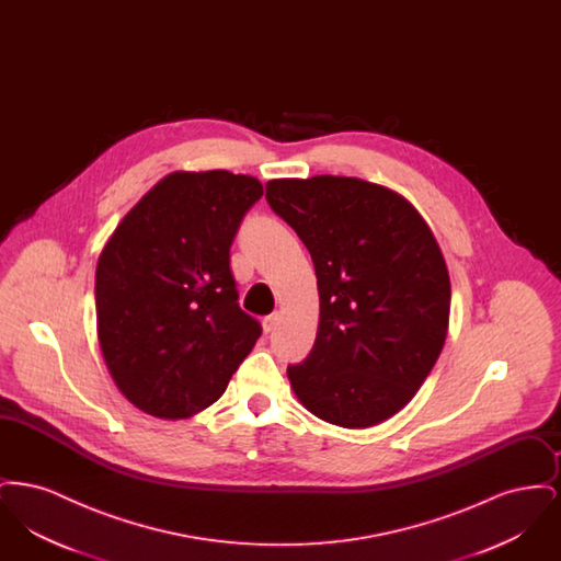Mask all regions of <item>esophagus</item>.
<instances>
[{
  "label": "esophagus",
  "instance_id": "34e87169",
  "mask_svg": "<svg viewBox=\"0 0 561 561\" xmlns=\"http://www.w3.org/2000/svg\"><path fill=\"white\" fill-rule=\"evenodd\" d=\"M279 320H282V313H271V316H267L265 318V321H263V325H265V332H271V330H275V325L279 323Z\"/></svg>",
  "mask_w": 561,
  "mask_h": 561
}]
</instances>
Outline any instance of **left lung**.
Listing matches in <instances>:
<instances>
[{"instance_id":"1","label":"left lung","mask_w":561,"mask_h":561,"mask_svg":"<svg viewBox=\"0 0 561 561\" xmlns=\"http://www.w3.org/2000/svg\"><path fill=\"white\" fill-rule=\"evenodd\" d=\"M267 202L318 275L316 345L288 366L296 398L339 427L391 419L448 334L450 275L425 218L391 188L330 174L268 181Z\"/></svg>"}]
</instances>
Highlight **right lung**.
<instances>
[{"label":"right lung","instance_id":"obj_1","mask_svg":"<svg viewBox=\"0 0 561 561\" xmlns=\"http://www.w3.org/2000/svg\"><path fill=\"white\" fill-rule=\"evenodd\" d=\"M254 176L172 172L122 218L96 265V328L108 374L138 410L187 419L218 400L263 328L229 268Z\"/></svg>","mask_w":561,"mask_h":561}]
</instances>
